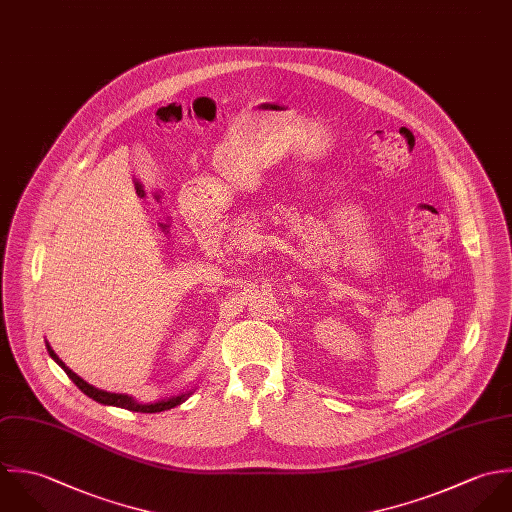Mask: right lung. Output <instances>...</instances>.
Listing matches in <instances>:
<instances>
[{"mask_svg": "<svg viewBox=\"0 0 512 512\" xmlns=\"http://www.w3.org/2000/svg\"><path fill=\"white\" fill-rule=\"evenodd\" d=\"M47 352H49V356L65 370V374L75 382V386L85 394V396H89V398H93L95 402H99V404H104V406H116V408H124L130 409V411H140V413H156V411H166V409L176 408V406H180L182 402H186L188 398H190V394L192 392H188V394H182V396H176V398H170V400H162V402H156V404H138V402H134L132 398H128V396H124V394H110V392H104V390H99V388H95V386H91V384H87L83 378H79L71 368H67L65 366V362L63 360H59V356L53 352V348L47 344Z\"/></svg>", "mask_w": 512, "mask_h": 512, "instance_id": "right-lung-1", "label": "right lung"}]
</instances>
